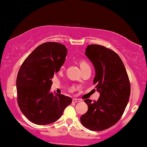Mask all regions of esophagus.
Instances as JSON below:
<instances>
[{
    "label": "esophagus",
    "instance_id": "1",
    "mask_svg": "<svg viewBox=\"0 0 147 147\" xmlns=\"http://www.w3.org/2000/svg\"><path fill=\"white\" fill-rule=\"evenodd\" d=\"M82 102V100L79 99H77V98H74L72 99V102L73 103H77V102Z\"/></svg>",
    "mask_w": 147,
    "mask_h": 147
}]
</instances>
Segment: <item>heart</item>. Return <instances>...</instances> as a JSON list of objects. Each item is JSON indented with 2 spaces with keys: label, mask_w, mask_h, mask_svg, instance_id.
<instances>
[{
  "label": "heart",
  "mask_w": 147,
  "mask_h": 147,
  "mask_svg": "<svg viewBox=\"0 0 147 147\" xmlns=\"http://www.w3.org/2000/svg\"><path fill=\"white\" fill-rule=\"evenodd\" d=\"M79 66H80L81 69H82H82L86 68V67H88L89 65H88V63H87L86 61H85L82 60V61H79Z\"/></svg>",
  "instance_id": "1"
}]
</instances>
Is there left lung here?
<instances>
[{
  "label": "left lung",
  "mask_w": 147,
  "mask_h": 147,
  "mask_svg": "<svg viewBox=\"0 0 147 147\" xmlns=\"http://www.w3.org/2000/svg\"><path fill=\"white\" fill-rule=\"evenodd\" d=\"M85 54L95 67L93 84L100 96L97 101L84 100L88 109L80 121L91 131H104L115 125L124 113L131 93L129 79L120 57L111 49L89 45Z\"/></svg>",
  "instance_id": "obj_1"
}]
</instances>
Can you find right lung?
I'll use <instances>...</instances> for the list:
<instances>
[{
  "label": "right lung",
  "mask_w": 147,
  "mask_h": 147,
  "mask_svg": "<svg viewBox=\"0 0 147 147\" xmlns=\"http://www.w3.org/2000/svg\"><path fill=\"white\" fill-rule=\"evenodd\" d=\"M68 53L63 45L47 42L25 59L16 78L17 102L23 114L34 124L46 125L61 117L72 103L71 97L50 92L52 78Z\"/></svg>",
  "instance_id": "right-lung-1"
}]
</instances>
